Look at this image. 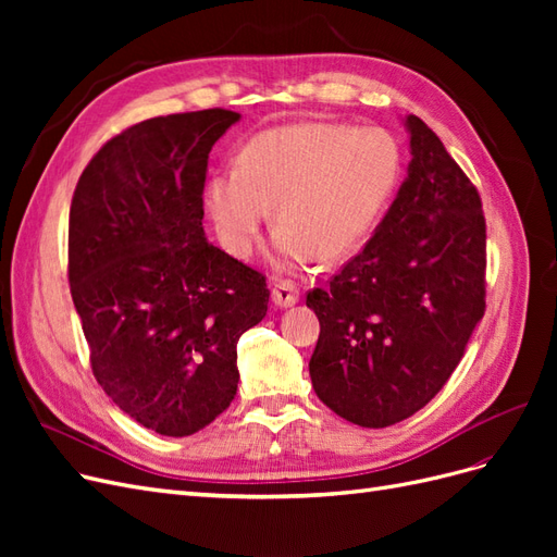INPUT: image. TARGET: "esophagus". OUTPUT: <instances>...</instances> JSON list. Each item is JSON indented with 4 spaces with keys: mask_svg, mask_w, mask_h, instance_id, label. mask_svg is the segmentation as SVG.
<instances>
[{
    "mask_svg": "<svg viewBox=\"0 0 557 557\" xmlns=\"http://www.w3.org/2000/svg\"><path fill=\"white\" fill-rule=\"evenodd\" d=\"M272 299L278 307H293L299 301V285L288 278H278L272 285Z\"/></svg>",
    "mask_w": 557,
    "mask_h": 557,
    "instance_id": "1",
    "label": "esophagus"
}]
</instances>
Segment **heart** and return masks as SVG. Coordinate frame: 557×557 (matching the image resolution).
Returning a JSON list of instances; mask_svg holds the SVG:
<instances>
[{"label":"heart","instance_id":"obj_1","mask_svg":"<svg viewBox=\"0 0 557 557\" xmlns=\"http://www.w3.org/2000/svg\"><path fill=\"white\" fill-rule=\"evenodd\" d=\"M393 134L342 123H295L260 132L207 183L218 239L234 258L256 248L274 205L278 262L348 258L374 232L399 185Z\"/></svg>","mask_w":557,"mask_h":557}]
</instances>
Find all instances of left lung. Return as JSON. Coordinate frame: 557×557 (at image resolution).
<instances>
[{
  "instance_id": "8db88e82",
  "label": "left lung",
  "mask_w": 557,
  "mask_h": 557,
  "mask_svg": "<svg viewBox=\"0 0 557 557\" xmlns=\"http://www.w3.org/2000/svg\"><path fill=\"white\" fill-rule=\"evenodd\" d=\"M407 127L413 158L393 207L330 285L307 293L320 320L313 391L362 428L423 409L485 313L481 195L418 115Z\"/></svg>"
}]
</instances>
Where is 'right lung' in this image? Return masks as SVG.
I'll return each instance as SVG.
<instances>
[{
  "mask_svg": "<svg viewBox=\"0 0 557 557\" xmlns=\"http://www.w3.org/2000/svg\"><path fill=\"white\" fill-rule=\"evenodd\" d=\"M237 111L158 115L111 137L70 209V290L102 391L164 436L205 430L237 395L239 336L267 278L207 242V164Z\"/></svg>",
  "mask_w": 557,
  "mask_h": 557,
  "instance_id": "right-lung-1",
  "label": "right lung"
}]
</instances>
